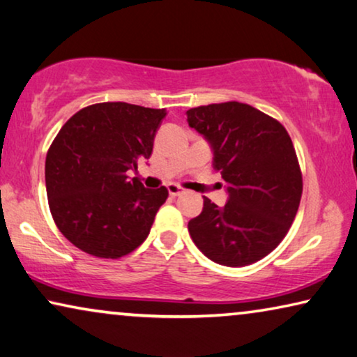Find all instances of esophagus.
I'll use <instances>...</instances> for the list:
<instances>
[{
	"label": "esophagus",
	"mask_w": 357,
	"mask_h": 357,
	"mask_svg": "<svg viewBox=\"0 0 357 357\" xmlns=\"http://www.w3.org/2000/svg\"><path fill=\"white\" fill-rule=\"evenodd\" d=\"M167 189H168V194L172 195V197H178V195H181V194L184 192V189L179 188L178 184H168Z\"/></svg>",
	"instance_id": "1"
}]
</instances>
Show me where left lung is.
I'll return each instance as SVG.
<instances>
[{
	"label": "left lung",
	"mask_w": 357,
	"mask_h": 357,
	"mask_svg": "<svg viewBox=\"0 0 357 357\" xmlns=\"http://www.w3.org/2000/svg\"><path fill=\"white\" fill-rule=\"evenodd\" d=\"M213 152V168L226 183L227 202L204 197L189 221L194 243L222 266H247L279 245L300 206L303 179L289 132L273 116L242 102L202 105L185 112Z\"/></svg>",
	"instance_id": "left-lung-1"
}]
</instances>
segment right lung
<instances>
[{"instance_id": "right-lung-1", "label": "right lung", "mask_w": 357, "mask_h": 357, "mask_svg": "<svg viewBox=\"0 0 357 357\" xmlns=\"http://www.w3.org/2000/svg\"><path fill=\"white\" fill-rule=\"evenodd\" d=\"M165 115L100 102L77 112L57 132L46 155V194L56 226L77 248L114 259L147 238L168 190L146 189L128 172L151 157Z\"/></svg>"}]
</instances>
